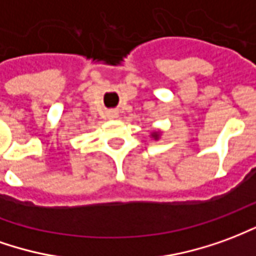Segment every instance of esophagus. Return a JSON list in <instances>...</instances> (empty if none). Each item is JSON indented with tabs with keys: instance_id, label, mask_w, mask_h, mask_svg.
<instances>
[{
	"instance_id": "obj_1",
	"label": "esophagus",
	"mask_w": 256,
	"mask_h": 256,
	"mask_svg": "<svg viewBox=\"0 0 256 256\" xmlns=\"http://www.w3.org/2000/svg\"><path fill=\"white\" fill-rule=\"evenodd\" d=\"M118 114H117V112H114V110H110V112H108V118H116Z\"/></svg>"
}]
</instances>
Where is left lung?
I'll return each instance as SVG.
<instances>
[{"label":"left lung","mask_w":256,"mask_h":256,"mask_svg":"<svg viewBox=\"0 0 256 256\" xmlns=\"http://www.w3.org/2000/svg\"><path fill=\"white\" fill-rule=\"evenodd\" d=\"M150 136L153 138L154 140H158V139H160V136H161V132L160 131H153L152 134H150Z\"/></svg>","instance_id":"1"}]
</instances>
